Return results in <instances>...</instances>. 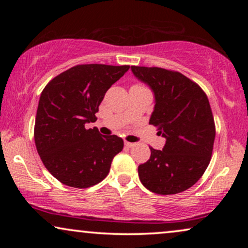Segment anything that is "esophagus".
I'll return each mask as SVG.
<instances>
[{"label": "esophagus", "instance_id": "34e87169", "mask_svg": "<svg viewBox=\"0 0 248 248\" xmlns=\"http://www.w3.org/2000/svg\"><path fill=\"white\" fill-rule=\"evenodd\" d=\"M125 145H126L127 148H132V147H134V143H132V142H127V141H125Z\"/></svg>", "mask_w": 248, "mask_h": 248}]
</instances>
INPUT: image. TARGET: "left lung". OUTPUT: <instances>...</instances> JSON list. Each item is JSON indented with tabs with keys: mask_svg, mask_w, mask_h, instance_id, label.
<instances>
[{
	"mask_svg": "<svg viewBox=\"0 0 248 248\" xmlns=\"http://www.w3.org/2000/svg\"><path fill=\"white\" fill-rule=\"evenodd\" d=\"M155 93L150 123L166 138L162 150L150 147V159L139 166L145 188L171 195L192 187L208 168L216 137L215 120L202 88L177 71L131 66Z\"/></svg>",
	"mask_w": 248,
	"mask_h": 248,
	"instance_id": "1",
	"label": "left lung"
}]
</instances>
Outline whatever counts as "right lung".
<instances>
[{
	"label": "right lung",
	"instance_id": "right-lung-1",
	"mask_svg": "<svg viewBox=\"0 0 248 248\" xmlns=\"http://www.w3.org/2000/svg\"><path fill=\"white\" fill-rule=\"evenodd\" d=\"M128 65L80 64L64 71L44 88L35 121V143L43 164L64 185L87 188L109 172L111 160L123 150L117 135H101L84 127L97 121L106 91Z\"/></svg>",
	"mask_w": 248,
	"mask_h": 248
}]
</instances>
